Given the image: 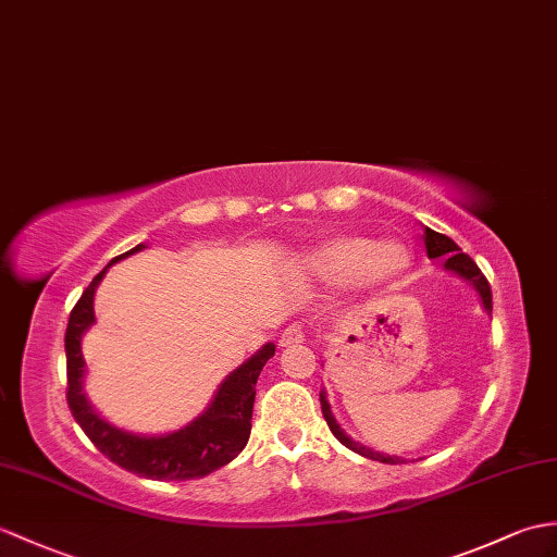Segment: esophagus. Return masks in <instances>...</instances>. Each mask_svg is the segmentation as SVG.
<instances>
[{
    "instance_id": "esophagus-1",
    "label": "esophagus",
    "mask_w": 557,
    "mask_h": 557,
    "mask_svg": "<svg viewBox=\"0 0 557 557\" xmlns=\"http://www.w3.org/2000/svg\"><path fill=\"white\" fill-rule=\"evenodd\" d=\"M304 339H306L304 330L292 325V327H287V330L280 334V346H296V344H304Z\"/></svg>"
}]
</instances>
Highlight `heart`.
Masks as SVG:
<instances>
[{"label":"heart","instance_id":"1","mask_svg":"<svg viewBox=\"0 0 557 557\" xmlns=\"http://www.w3.org/2000/svg\"><path fill=\"white\" fill-rule=\"evenodd\" d=\"M410 265L412 251L406 242H374L358 232H342L296 253L289 261V273L370 294L392 289L406 277Z\"/></svg>","mask_w":557,"mask_h":557}]
</instances>
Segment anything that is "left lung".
<instances>
[{
  "instance_id": "8db88e82",
  "label": "left lung",
  "mask_w": 557,
  "mask_h": 557,
  "mask_svg": "<svg viewBox=\"0 0 557 557\" xmlns=\"http://www.w3.org/2000/svg\"><path fill=\"white\" fill-rule=\"evenodd\" d=\"M422 239H424L426 256H430V258H444V270H446V273L458 275L460 280L470 282L472 287L476 289V294H480L484 310L491 315V308H494V306H491V287H488L486 277L482 275V270L476 268V263L472 261V258H470L468 253H462V251L458 249V244H456L454 239H450V237L442 235V232H434V230H430V227H424ZM320 406H322V418H325V422L330 424V432H332L334 436H337L346 448H351L354 454L363 456V458H370V460H380V462H386V465L406 462L404 458L380 454V450H372L370 446L358 444V442H354L351 436H346V432L342 430V426L337 424V420H334V416H332V408H330V404H327L325 389L320 392Z\"/></svg>"
}]
</instances>
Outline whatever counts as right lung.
<instances>
[{
    "label": "right lung",
    "instance_id": "add662e5",
    "mask_svg": "<svg viewBox=\"0 0 557 557\" xmlns=\"http://www.w3.org/2000/svg\"><path fill=\"white\" fill-rule=\"evenodd\" d=\"M147 244H137L135 249L115 256L101 273L89 282L83 292L81 301L75 304L66 327V372H69V408L75 422L83 426L103 456L111 462L121 465L123 470L135 472L147 480L159 482H185L199 480L235 460L242 448L247 446L251 434V412L256 398V382L263 366L275 356V344L268 342L258 351L232 370L220 382L209 408L189 424L180 426L168 434H135L125 432L121 426L103 420L85 396V358H83V337L95 325V292L107 270L133 256Z\"/></svg>",
    "mask_w": 557,
    "mask_h": 557
}]
</instances>
